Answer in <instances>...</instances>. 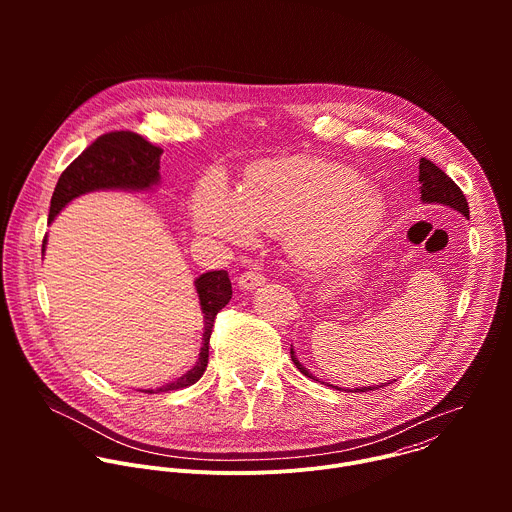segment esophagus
Here are the masks:
<instances>
[{"label":"esophagus","instance_id":"obj_1","mask_svg":"<svg viewBox=\"0 0 512 512\" xmlns=\"http://www.w3.org/2000/svg\"><path fill=\"white\" fill-rule=\"evenodd\" d=\"M237 283H239V289L251 291V289H255V287H259V285L265 283V275L259 273V271H255V269H251V271L241 273L239 279H237Z\"/></svg>","mask_w":512,"mask_h":512}]
</instances>
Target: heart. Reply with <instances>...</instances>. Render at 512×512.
I'll list each match as a JSON object with an SVG mask.
<instances>
[{
    "mask_svg": "<svg viewBox=\"0 0 512 512\" xmlns=\"http://www.w3.org/2000/svg\"><path fill=\"white\" fill-rule=\"evenodd\" d=\"M383 196L350 168L318 158L257 164L239 192L206 178L192 198L200 233L247 243L255 233L287 235L289 251L308 267L328 265L362 245L381 223Z\"/></svg>",
    "mask_w": 512,
    "mask_h": 512,
    "instance_id": "obj_1",
    "label": "heart"
}]
</instances>
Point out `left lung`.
Wrapping results in <instances>:
<instances>
[{
    "label": "left lung",
    "mask_w": 512,
    "mask_h": 512,
    "mask_svg": "<svg viewBox=\"0 0 512 512\" xmlns=\"http://www.w3.org/2000/svg\"><path fill=\"white\" fill-rule=\"evenodd\" d=\"M419 184H421V192H419V194H421V200H423V202H427V204L435 202V204L448 206V208H452V210H456V212H460V214H464V216L470 214L466 196H464V192L458 188V184H456L450 176H446V172H442L433 162H429V160H425V158L419 160ZM289 354H291V360H294V364H296V369H298L302 375H306L308 379L318 381V379L310 373V369H306L304 364L296 358L294 348L289 350ZM387 385H391V383H381V385H377V387H360V389H354L352 393H367V391H375V389H381V387H387ZM328 387H332V385H328Z\"/></svg>",
    "instance_id": "1"
}]
</instances>
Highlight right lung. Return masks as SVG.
Here are the masks:
<instances>
[{
    "mask_svg": "<svg viewBox=\"0 0 512 512\" xmlns=\"http://www.w3.org/2000/svg\"><path fill=\"white\" fill-rule=\"evenodd\" d=\"M162 154H164L162 148H158V145L150 143L148 139H143L133 131H111L97 137L89 148L60 174L50 200L48 223L54 221L56 214L70 200H75L87 192L152 190L156 184H160ZM44 247H46V237L42 243V251ZM194 287L200 300V310L204 314V334H202V348H200L198 360L188 373L156 389V393L190 387L204 375L206 364H208V342H210L214 318L229 304L233 296L231 279L225 269L202 273L200 277H196ZM143 393H154V389H148Z\"/></svg>",
    "mask_w": 512,
    "mask_h": 512,
    "instance_id": "1",
    "label": "right lung"
}]
</instances>
